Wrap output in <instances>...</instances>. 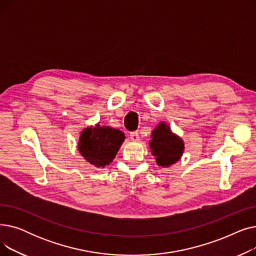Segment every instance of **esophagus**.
I'll list each match as a JSON object with an SVG mask.
<instances>
[{"label":"esophagus","instance_id":"esophagus-1","mask_svg":"<svg viewBox=\"0 0 256 256\" xmlns=\"http://www.w3.org/2000/svg\"><path fill=\"white\" fill-rule=\"evenodd\" d=\"M130 138V140H132V141H134V142H137V141H139L140 137H139V134H138V132H132Z\"/></svg>","mask_w":256,"mask_h":256}]
</instances>
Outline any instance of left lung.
<instances>
[{
  "label": "left lung",
  "instance_id": "left-lung-1",
  "mask_svg": "<svg viewBox=\"0 0 256 256\" xmlns=\"http://www.w3.org/2000/svg\"><path fill=\"white\" fill-rule=\"evenodd\" d=\"M152 134L150 147L156 164L164 168L176 164L184 154V141L165 122H160Z\"/></svg>",
  "mask_w": 256,
  "mask_h": 256
}]
</instances>
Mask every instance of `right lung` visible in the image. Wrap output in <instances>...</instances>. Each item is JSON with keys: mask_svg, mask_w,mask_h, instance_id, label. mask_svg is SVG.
<instances>
[{"mask_svg": "<svg viewBox=\"0 0 256 256\" xmlns=\"http://www.w3.org/2000/svg\"><path fill=\"white\" fill-rule=\"evenodd\" d=\"M124 139L121 130L98 124L80 132L78 148L87 162L96 168H104L112 162Z\"/></svg>", "mask_w": 256, "mask_h": 256, "instance_id": "add662e5", "label": "right lung"}]
</instances>
